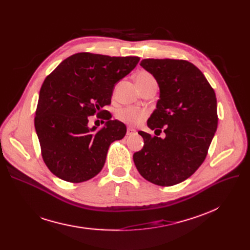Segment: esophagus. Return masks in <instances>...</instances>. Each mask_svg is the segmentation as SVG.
<instances>
[{
  "instance_id": "1",
  "label": "esophagus",
  "mask_w": 250,
  "mask_h": 250,
  "mask_svg": "<svg viewBox=\"0 0 250 250\" xmlns=\"http://www.w3.org/2000/svg\"><path fill=\"white\" fill-rule=\"evenodd\" d=\"M135 135H137V130H136V129H134V128H132V127H128V128L126 129V136H127V137H129V136H135Z\"/></svg>"
}]
</instances>
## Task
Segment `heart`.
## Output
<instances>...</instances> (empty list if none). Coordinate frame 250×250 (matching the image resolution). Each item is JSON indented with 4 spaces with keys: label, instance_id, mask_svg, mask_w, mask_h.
Segmentation results:
<instances>
[{
    "label": "heart",
    "instance_id": "b5f03b06",
    "mask_svg": "<svg viewBox=\"0 0 250 250\" xmlns=\"http://www.w3.org/2000/svg\"><path fill=\"white\" fill-rule=\"evenodd\" d=\"M136 81L137 83H140V82L155 81V80L151 74L145 71H142L137 75ZM147 115H148V112L145 109L136 108V107H126V108L121 109L116 114L118 120L129 125H138L142 124L144 121H145Z\"/></svg>",
    "mask_w": 250,
    "mask_h": 250
}]
</instances>
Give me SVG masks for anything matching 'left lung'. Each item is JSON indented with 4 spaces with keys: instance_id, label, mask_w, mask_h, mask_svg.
<instances>
[{
    "instance_id": "1",
    "label": "left lung",
    "mask_w": 250,
    "mask_h": 250,
    "mask_svg": "<svg viewBox=\"0 0 250 250\" xmlns=\"http://www.w3.org/2000/svg\"><path fill=\"white\" fill-rule=\"evenodd\" d=\"M140 64L160 90L147 125L155 134L163 129L166 138L139 132L144 146L134 154V162L148 181L171 187L191 176L206 159L218 125L216 94L204 74L188 61L145 59Z\"/></svg>"
}]
</instances>
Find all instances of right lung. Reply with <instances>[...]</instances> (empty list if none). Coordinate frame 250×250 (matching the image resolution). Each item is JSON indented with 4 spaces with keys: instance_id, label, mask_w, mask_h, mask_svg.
<instances>
[{
    "instance_id": "obj_1",
    "label": "right lung",
    "mask_w": 250,
    "mask_h": 250,
    "mask_svg": "<svg viewBox=\"0 0 250 250\" xmlns=\"http://www.w3.org/2000/svg\"><path fill=\"white\" fill-rule=\"evenodd\" d=\"M138 57L80 52L62 61L39 92L34 125L42 158L50 171L69 182H83L104 166L110 144L125 136V125L104 113V126H88L103 113L115 84L132 72ZM104 123V122H103Z\"/></svg>"
}]
</instances>
